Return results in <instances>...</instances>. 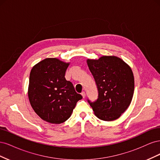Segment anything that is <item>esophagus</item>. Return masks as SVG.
<instances>
[{"instance_id":"obj_1","label":"esophagus","mask_w":160,"mask_h":160,"mask_svg":"<svg viewBox=\"0 0 160 160\" xmlns=\"http://www.w3.org/2000/svg\"><path fill=\"white\" fill-rule=\"evenodd\" d=\"M81 95H82V97H83V98H85V93L84 91H83L81 93Z\"/></svg>"}]
</instances>
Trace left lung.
<instances>
[{
    "label": "left lung",
    "mask_w": 160,
    "mask_h": 160,
    "mask_svg": "<svg viewBox=\"0 0 160 160\" xmlns=\"http://www.w3.org/2000/svg\"><path fill=\"white\" fill-rule=\"evenodd\" d=\"M98 90V98L88 102L95 115L103 121L118 119L129 106L134 92V77L131 67L115 56L88 59Z\"/></svg>",
    "instance_id": "left-lung-1"
}]
</instances>
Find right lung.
<instances>
[{"label":"right lung","instance_id":"1","mask_svg":"<svg viewBox=\"0 0 160 160\" xmlns=\"http://www.w3.org/2000/svg\"><path fill=\"white\" fill-rule=\"evenodd\" d=\"M69 62L47 58L34 66L30 72L28 96L31 107L47 122L60 124L71 115L82 99L65 75Z\"/></svg>","mask_w":160,"mask_h":160}]
</instances>
